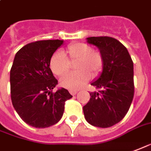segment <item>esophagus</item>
I'll use <instances>...</instances> for the list:
<instances>
[{"instance_id": "34e87169", "label": "esophagus", "mask_w": 151, "mask_h": 151, "mask_svg": "<svg viewBox=\"0 0 151 151\" xmlns=\"http://www.w3.org/2000/svg\"><path fill=\"white\" fill-rule=\"evenodd\" d=\"M69 92H70V93H71V95L75 96L77 92H78V91H76V90H70Z\"/></svg>"}]
</instances>
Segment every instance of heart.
Returning a JSON list of instances; mask_svg holds the SVG:
<instances>
[{"label": "heart", "instance_id": "b5f03b06", "mask_svg": "<svg viewBox=\"0 0 151 151\" xmlns=\"http://www.w3.org/2000/svg\"><path fill=\"white\" fill-rule=\"evenodd\" d=\"M55 52L50 57V68L55 76L64 75L70 68V63H75L77 71L61 78V86L71 90L83 87L90 79L97 77L104 67V59L99 51L92 50L89 45L76 42L69 45L64 52Z\"/></svg>", "mask_w": 151, "mask_h": 151}]
</instances>
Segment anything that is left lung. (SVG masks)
<instances>
[{
    "mask_svg": "<svg viewBox=\"0 0 151 151\" xmlns=\"http://www.w3.org/2000/svg\"><path fill=\"white\" fill-rule=\"evenodd\" d=\"M87 42L100 50L104 67L91 85L98 88L91 92L90 100L83 107L89 124L108 128L121 122L134 98V63L126 47L111 37H90Z\"/></svg>",
    "mask_w": 151,
    "mask_h": 151,
    "instance_id": "8db88e82",
    "label": "left lung"
}]
</instances>
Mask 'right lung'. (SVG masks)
<instances>
[{
  "instance_id": "right-lung-1",
  "label": "right lung",
  "mask_w": 151,
  "mask_h": 151,
  "mask_svg": "<svg viewBox=\"0 0 151 151\" xmlns=\"http://www.w3.org/2000/svg\"><path fill=\"white\" fill-rule=\"evenodd\" d=\"M63 40L37 41L21 48L10 70L12 104L20 117L30 126L47 128L62 118L65 101L72 96L58 84L50 59Z\"/></svg>"
}]
</instances>
